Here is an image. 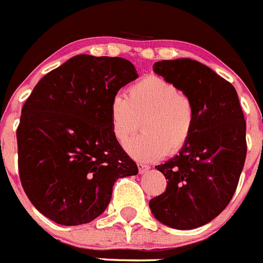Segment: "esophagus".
<instances>
[{"instance_id":"esophagus-1","label":"esophagus","mask_w":263,"mask_h":263,"mask_svg":"<svg viewBox=\"0 0 263 263\" xmlns=\"http://www.w3.org/2000/svg\"><path fill=\"white\" fill-rule=\"evenodd\" d=\"M149 170V166L148 165H144V163H138V171H139V174H144L145 171Z\"/></svg>"}]
</instances>
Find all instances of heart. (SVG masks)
Wrapping results in <instances>:
<instances>
[{
  "label": "heart",
  "instance_id": "heart-1",
  "mask_svg": "<svg viewBox=\"0 0 263 263\" xmlns=\"http://www.w3.org/2000/svg\"><path fill=\"white\" fill-rule=\"evenodd\" d=\"M140 120L143 133L126 140L124 148L134 160L152 162L188 143L196 112L191 98L174 83L151 75L133 84L128 97L115 95L110 102L111 130L119 142L137 130Z\"/></svg>",
  "mask_w": 263,
  "mask_h": 263
}]
</instances>
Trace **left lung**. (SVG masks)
<instances>
[{"label": "left lung", "instance_id": "1", "mask_svg": "<svg viewBox=\"0 0 263 263\" xmlns=\"http://www.w3.org/2000/svg\"><path fill=\"white\" fill-rule=\"evenodd\" d=\"M153 71L191 98L196 124L178 155L156 166L167 186L149 209L163 225L196 229L219 216L234 196L247 155L246 120L235 88L206 65L162 60Z\"/></svg>", "mask_w": 263, "mask_h": 263}]
</instances>
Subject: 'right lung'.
I'll list each match as a JSON object with an SVG mask.
<instances>
[{"label": "right lung", "mask_w": 263, "mask_h": 263, "mask_svg": "<svg viewBox=\"0 0 263 263\" xmlns=\"http://www.w3.org/2000/svg\"><path fill=\"white\" fill-rule=\"evenodd\" d=\"M138 78L123 57L78 54L44 75L23 106L19 174L33 206L65 226L105 212L119 178L138 166L114 137L111 98Z\"/></svg>", "instance_id": "add662e5"}]
</instances>
